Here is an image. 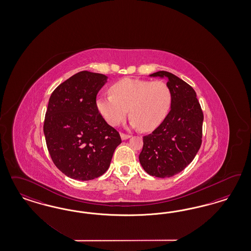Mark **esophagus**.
Listing matches in <instances>:
<instances>
[{
  "label": "esophagus",
  "instance_id": "1",
  "mask_svg": "<svg viewBox=\"0 0 251 251\" xmlns=\"http://www.w3.org/2000/svg\"><path fill=\"white\" fill-rule=\"evenodd\" d=\"M121 137H122V140H127V139H129L130 135H129V134H125V133L122 132V133H121Z\"/></svg>",
  "mask_w": 251,
  "mask_h": 251
}]
</instances>
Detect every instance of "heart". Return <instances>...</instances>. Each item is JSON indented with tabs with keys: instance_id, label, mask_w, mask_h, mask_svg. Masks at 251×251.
I'll list each match as a JSON object with an SVG mask.
<instances>
[{
	"instance_id": "obj_1",
	"label": "heart",
	"mask_w": 251,
	"mask_h": 251,
	"mask_svg": "<svg viewBox=\"0 0 251 251\" xmlns=\"http://www.w3.org/2000/svg\"><path fill=\"white\" fill-rule=\"evenodd\" d=\"M110 94L97 101L99 113L110 126L124 121L129 110L130 124L150 131L163 122L171 106V92L162 81L124 78L111 85Z\"/></svg>"
}]
</instances>
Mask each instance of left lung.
<instances>
[{
    "label": "left lung",
    "mask_w": 251,
    "mask_h": 251,
    "mask_svg": "<svg viewBox=\"0 0 251 251\" xmlns=\"http://www.w3.org/2000/svg\"><path fill=\"white\" fill-rule=\"evenodd\" d=\"M150 76L167 77L171 109L152 133L144 136L139 160L149 175L170 177L184 170L197 154L201 145L203 113L190 84L166 71Z\"/></svg>",
    "instance_id": "1"
}]
</instances>
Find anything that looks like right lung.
<instances>
[{
	"instance_id": "add662e5",
	"label": "right lung",
	"mask_w": 251,
	"mask_h": 251,
	"mask_svg": "<svg viewBox=\"0 0 251 251\" xmlns=\"http://www.w3.org/2000/svg\"><path fill=\"white\" fill-rule=\"evenodd\" d=\"M106 75L82 71L52 92L43 130L54 165L64 175L91 180L108 169L115 149L122 143L117 129L99 113L97 95Z\"/></svg>"
}]
</instances>
